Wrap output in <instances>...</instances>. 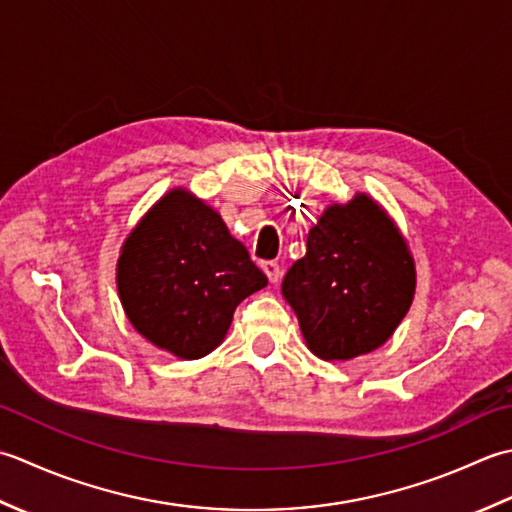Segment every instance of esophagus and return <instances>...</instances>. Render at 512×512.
<instances>
[{"label": "esophagus", "mask_w": 512, "mask_h": 512, "mask_svg": "<svg viewBox=\"0 0 512 512\" xmlns=\"http://www.w3.org/2000/svg\"><path fill=\"white\" fill-rule=\"evenodd\" d=\"M263 271H265V276L269 278L271 285H276L280 276H283V269H280L276 260H267V263H263Z\"/></svg>", "instance_id": "1"}]
</instances>
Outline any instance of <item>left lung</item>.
I'll list each match as a JSON object with an SVG mask.
<instances>
[{
	"mask_svg": "<svg viewBox=\"0 0 512 512\" xmlns=\"http://www.w3.org/2000/svg\"><path fill=\"white\" fill-rule=\"evenodd\" d=\"M415 260L387 210L369 194L331 203L289 267L283 296L307 349L322 360L371 353L398 329L415 296Z\"/></svg>",
	"mask_w": 512,
	"mask_h": 512,
	"instance_id": "8db88e82",
	"label": "left lung"
}]
</instances>
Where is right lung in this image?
Returning a JSON list of instances; mask_svg holds the SVG:
<instances>
[{"mask_svg":"<svg viewBox=\"0 0 512 512\" xmlns=\"http://www.w3.org/2000/svg\"><path fill=\"white\" fill-rule=\"evenodd\" d=\"M267 285L225 221L185 187L165 192L130 229L117 260L125 316L156 349L181 360L212 353L234 311Z\"/></svg>","mask_w":512,"mask_h":512,"instance_id":"right-lung-1","label":"right lung"}]
</instances>
